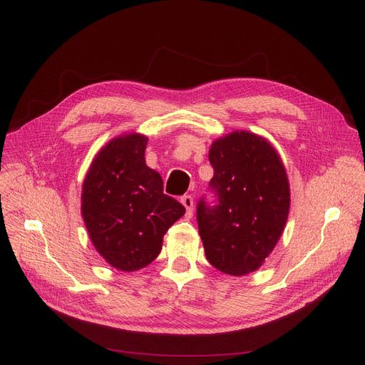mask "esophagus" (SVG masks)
<instances>
[{"label": "esophagus", "mask_w": 365, "mask_h": 365, "mask_svg": "<svg viewBox=\"0 0 365 365\" xmlns=\"http://www.w3.org/2000/svg\"><path fill=\"white\" fill-rule=\"evenodd\" d=\"M182 205L186 207V214L192 215V212H194V198L191 195H183L182 197Z\"/></svg>", "instance_id": "34e87169"}]
</instances>
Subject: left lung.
I'll return each instance as SVG.
<instances>
[{"label": "left lung", "mask_w": 365, "mask_h": 365, "mask_svg": "<svg viewBox=\"0 0 365 365\" xmlns=\"http://www.w3.org/2000/svg\"><path fill=\"white\" fill-rule=\"evenodd\" d=\"M218 205L197 206L198 233L210 265L230 276L256 272L285 229L291 191L284 162L259 135L235 130L209 148Z\"/></svg>", "instance_id": "1"}]
</instances>
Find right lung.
<instances>
[{"instance_id":"obj_1","label":"right lung","mask_w":365,"mask_h":365,"mask_svg":"<svg viewBox=\"0 0 365 365\" xmlns=\"http://www.w3.org/2000/svg\"><path fill=\"white\" fill-rule=\"evenodd\" d=\"M148 138L125 133L93 158L81 186V217L103 259L121 272L147 267L185 207L163 194L160 174L147 167Z\"/></svg>"}]
</instances>
